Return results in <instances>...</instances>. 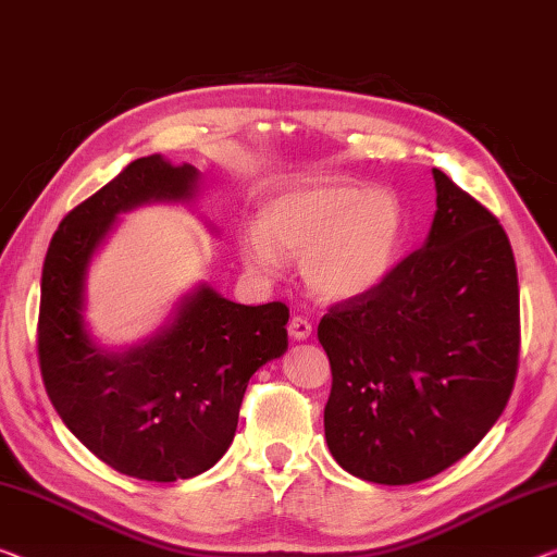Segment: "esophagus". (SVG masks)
<instances>
[{
    "label": "esophagus",
    "instance_id": "1",
    "mask_svg": "<svg viewBox=\"0 0 557 557\" xmlns=\"http://www.w3.org/2000/svg\"><path fill=\"white\" fill-rule=\"evenodd\" d=\"M288 333H290V338L304 341L311 336V323H308L304 315H294V319L288 321Z\"/></svg>",
    "mask_w": 557,
    "mask_h": 557
}]
</instances>
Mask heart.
I'll use <instances>...</instances> for the list:
<instances>
[{
    "label": "heart",
    "mask_w": 557,
    "mask_h": 557,
    "mask_svg": "<svg viewBox=\"0 0 557 557\" xmlns=\"http://www.w3.org/2000/svg\"><path fill=\"white\" fill-rule=\"evenodd\" d=\"M406 236L404 203L348 178L298 184L263 201L259 226L236 234V251L256 276L273 278L284 259H301L308 288L326 301L371 294L388 278Z\"/></svg>",
    "instance_id": "1"
}]
</instances>
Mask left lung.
<instances>
[{"mask_svg":"<svg viewBox=\"0 0 557 557\" xmlns=\"http://www.w3.org/2000/svg\"><path fill=\"white\" fill-rule=\"evenodd\" d=\"M433 178L438 211L423 249L319 323L333 375L329 450L368 483L410 485L468 456L500 418L518 373L508 234L443 171Z\"/></svg>","mask_w":557,"mask_h":557,"instance_id":"1","label":"left lung"}]
</instances>
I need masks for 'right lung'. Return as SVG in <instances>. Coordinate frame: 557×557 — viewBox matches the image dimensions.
<instances>
[{"label": "right lung", "mask_w": 557, "mask_h": 557, "mask_svg": "<svg viewBox=\"0 0 557 557\" xmlns=\"http://www.w3.org/2000/svg\"><path fill=\"white\" fill-rule=\"evenodd\" d=\"M199 171L159 153L74 207L51 236L41 269L37 350L51 406L119 473L174 483L199 475L234 441L249 379L288 348V306H244L199 286L149 344L104 354L84 329V276L119 211L186 201Z\"/></svg>", "instance_id": "obj_1"}]
</instances>
